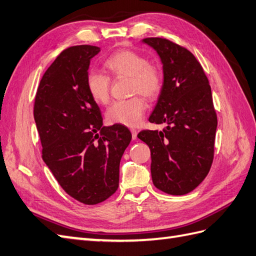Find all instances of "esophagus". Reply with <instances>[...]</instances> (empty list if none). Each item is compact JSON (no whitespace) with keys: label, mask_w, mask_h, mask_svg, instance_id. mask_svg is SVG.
<instances>
[{"label":"esophagus","mask_w":256,"mask_h":256,"mask_svg":"<svg viewBox=\"0 0 256 256\" xmlns=\"http://www.w3.org/2000/svg\"><path fill=\"white\" fill-rule=\"evenodd\" d=\"M132 140H136V134H138V132H136V129H132Z\"/></svg>","instance_id":"esophagus-1"}]
</instances>
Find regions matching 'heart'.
Masks as SVG:
<instances>
[{
    "mask_svg": "<svg viewBox=\"0 0 256 256\" xmlns=\"http://www.w3.org/2000/svg\"><path fill=\"white\" fill-rule=\"evenodd\" d=\"M106 70L115 77H129V90L132 94L140 93L148 98H156L163 88L164 76L162 68L152 62H148L144 55L122 50L112 54L104 63ZM86 90L93 101L106 104L110 100V78L98 70H90L86 80ZM148 108L146 100L134 96L127 100L115 101L106 110V120L110 124H120L134 127L138 124Z\"/></svg>",
    "mask_w": 256,
    "mask_h": 256,
    "instance_id": "heart-1",
    "label": "heart"
}]
</instances>
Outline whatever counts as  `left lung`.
Instances as JSON below:
<instances>
[{"mask_svg": "<svg viewBox=\"0 0 256 256\" xmlns=\"http://www.w3.org/2000/svg\"><path fill=\"white\" fill-rule=\"evenodd\" d=\"M163 63L164 84L148 122L166 124L142 130L138 138L151 150L154 186L168 194L194 190L208 176L214 160L217 116L210 86L189 50L164 38H146Z\"/></svg>", "mask_w": 256, "mask_h": 256, "instance_id": "8db88e82", "label": "left lung"}]
</instances>
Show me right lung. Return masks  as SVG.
<instances>
[{
    "mask_svg": "<svg viewBox=\"0 0 256 256\" xmlns=\"http://www.w3.org/2000/svg\"><path fill=\"white\" fill-rule=\"evenodd\" d=\"M93 46L67 48L40 81L34 116L42 158L68 196L94 205L113 196L120 182V164L132 141L122 124L103 126L101 110L86 90Z\"/></svg>",
    "mask_w": 256,
    "mask_h": 256,
    "instance_id": "obj_1",
    "label": "right lung"
}]
</instances>
